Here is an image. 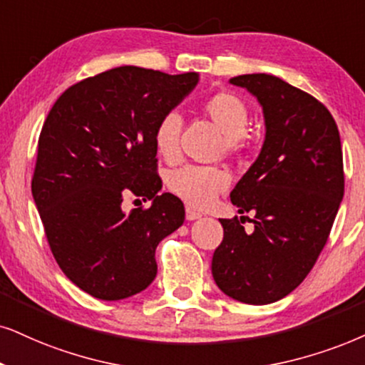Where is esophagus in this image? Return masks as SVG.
Instances as JSON below:
<instances>
[{
	"mask_svg": "<svg viewBox=\"0 0 365 365\" xmlns=\"http://www.w3.org/2000/svg\"><path fill=\"white\" fill-rule=\"evenodd\" d=\"M200 217H202L200 212H195L193 209H190V207H188V209H187V220H197V219H200Z\"/></svg>",
	"mask_w": 365,
	"mask_h": 365,
	"instance_id": "1",
	"label": "esophagus"
}]
</instances>
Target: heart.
<instances>
[{
  "mask_svg": "<svg viewBox=\"0 0 365 365\" xmlns=\"http://www.w3.org/2000/svg\"><path fill=\"white\" fill-rule=\"evenodd\" d=\"M202 110L224 135L225 148L229 151L237 150L249 123L246 103L234 92L220 91L204 101ZM180 126H182V121L178 114L168 113L160 119L155 128L153 140L156 151L167 161H175L180 156ZM229 183L230 178L224 170L200 167H183L173 172L168 180L170 190L193 209L209 207L219 193L227 190Z\"/></svg>",
  "mask_w": 365,
  "mask_h": 365,
  "instance_id": "obj_1",
  "label": "heart"
}]
</instances>
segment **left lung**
<instances>
[{"instance_id":"8db88e82","label":"left lung","mask_w":365,"mask_h":365,"mask_svg":"<svg viewBox=\"0 0 365 365\" xmlns=\"http://www.w3.org/2000/svg\"><path fill=\"white\" fill-rule=\"evenodd\" d=\"M257 99L266 135L261 153L230 192L255 230L220 219L224 239L212 257L220 292L267 305L293 292L315 264L344 197L339 128L313 96L269 73L232 77Z\"/></svg>"}]
</instances>
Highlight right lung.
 I'll list each match as a JSON object with an SVG mask.
<instances>
[{
	"mask_svg": "<svg viewBox=\"0 0 365 365\" xmlns=\"http://www.w3.org/2000/svg\"><path fill=\"white\" fill-rule=\"evenodd\" d=\"M198 84L124 66L68 87L38 140L31 193L55 261L91 297L116 302L155 279L160 241L185 220L182 200L161 193L155 128ZM152 200L122 210L124 195Z\"/></svg>",
	"mask_w": 365,
	"mask_h": 365,
	"instance_id": "obj_1",
	"label": "right lung"
}]
</instances>
